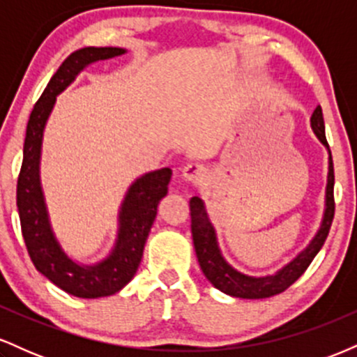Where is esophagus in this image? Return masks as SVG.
Segmentation results:
<instances>
[{
  "instance_id": "1",
  "label": "esophagus",
  "mask_w": 357,
  "mask_h": 357,
  "mask_svg": "<svg viewBox=\"0 0 357 357\" xmlns=\"http://www.w3.org/2000/svg\"><path fill=\"white\" fill-rule=\"evenodd\" d=\"M183 181L191 184H202L206 179V169L202 165H188L181 169Z\"/></svg>"
}]
</instances>
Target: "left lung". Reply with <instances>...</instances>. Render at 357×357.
I'll list each match as a JSON object with an SVG mask.
<instances>
[{"mask_svg": "<svg viewBox=\"0 0 357 357\" xmlns=\"http://www.w3.org/2000/svg\"><path fill=\"white\" fill-rule=\"evenodd\" d=\"M310 127H312L315 137L326 146L329 153V166H327V184H326V199H324V213L319 230L315 231L312 240L307 243L304 250L297 253L289 264L278 268L272 275L253 277L241 273L233 268L223 253H221L218 245V236L213 227L210 216H208L204 202L198 196H192L190 202L191 210V233L192 243H195L196 257H198L199 267H202L204 277L210 280V284L223 294L238 298H267L277 294L284 292L294 282L297 280L302 273L305 272L310 261L317 255L319 250L322 248L324 241L329 235L331 225L334 218V166L333 155H331L329 144L326 139V127H324V117L321 105H317L310 117Z\"/></svg>", "mask_w": 357, "mask_h": 357, "instance_id": "1", "label": "left lung"}]
</instances>
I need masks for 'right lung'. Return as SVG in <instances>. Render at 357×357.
Listing matches in <instances>:
<instances>
[{"mask_svg": "<svg viewBox=\"0 0 357 357\" xmlns=\"http://www.w3.org/2000/svg\"><path fill=\"white\" fill-rule=\"evenodd\" d=\"M124 53H127L126 48L119 47H85L70 53L48 82L26 126L23 165L16 186V206L24 245L42 275L67 294L80 298L112 296L132 280L141 264L147 235L158 215L159 202L167 195V184L173 174L169 167H161L130 183L119 206L116 241L102 260L80 264L61 247L53 230L40 173L45 127L55 107L56 97L89 65Z\"/></svg>", "mask_w": 357, "mask_h": 357, "instance_id": "right-lung-1", "label": "right lung"}]
</instances>
